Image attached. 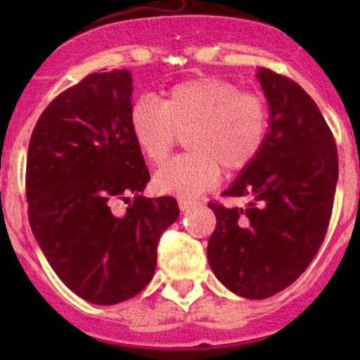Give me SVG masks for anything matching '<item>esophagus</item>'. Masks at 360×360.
I'll return each mask as SVG.
<instances>
[{"instance_id": "esophagus-1", "label": "esophagus", "mask_w": 360, "mask_h": 360, "mask_svg": "<svg viewBox=\"0 0 360 360\" xmlns=\"http://www.w3.org/2000/svg\"><path fill=\"white\" fill-rule=\"evenodd\" d=\"M177 203H179V209L184 212V210H188L190 207L197 205V200H191V198H186V197H179L177 198Z\"/></svg>"}]
</instances>
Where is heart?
I'll return each instance as SVG.
<instances>
[{
  "instance_id": "obj_1",
  "label": "heart",
  "mask_w": 360,
  "mask_h": 360,
  "mask_svg": "<svg viewBox=\"0 0 360 360\" xmlns=\"http://www.w3.org/2000/svg\"><path fill=\"white\" fill-rule=\"evenodd\" d=\"M134 141L150 163H162L186 134L190 151L155 176L162 193L195 197L226 174L245 170L259 157L270 130V108L259 94L237 83L197 78L167 90L162 104L143 97L130 110Z\"/></svg>"
}]
</instances>
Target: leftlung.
Segmentation results:
<instances>
[{
  "mask_svg": "<svg viewBox=\"0 0 360 360\" xmlns=\"http://www.w3.org/2000/svg\"><path fill=\"white\" fill-rule=\"evenodd\" d=\"M270 106L259 157L224 191L245 207L209 202L216 230L207 259L224 288L249 300L284 291L324 242L338 183L331 129L310 96L288 76L257 71Z\"/></svg>",
  "mask_w": 360,
  "mask_h": 360,
  "instance_id": "1",
  "label": "left lung"
}]
</instances>
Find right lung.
<instances>
[{
  "label": "right lung",
  "instance_id": "1",
  "mask_svg": "<svg viewBox=\"0 0 360 360\" xmlns=\"http://www.w3.org/2000/svg\"><path fill=\"white\" fill-rule=\"evenodd\" d=\"M132 75L92 72L41 112L27 150L25 195L36 242L83 300L116 304L150 284L176 198H146L150 170L130 130ZM133 202L115 217L116 200Z\"/></svg>",
  "mask_w": 360,
  "mask_h": 360
}]
</instances>
